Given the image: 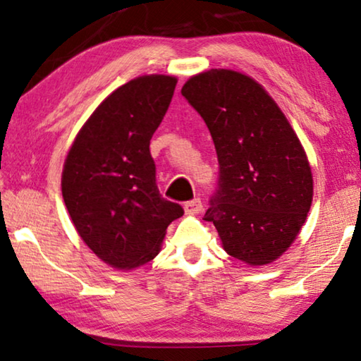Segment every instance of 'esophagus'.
<instances>
[{"mask_svg":"<svg viewBox=\"0 0 361 361\" xmlns=\"http://www.w3.org/2000/svg\"><path fill=\"white\" fill-rule=\"evenodd\" d=\"M183 207H185L186 214H200V212L202 211V202L200 197H196V200L185 202V206Z\"/></svg>","mask_w":361,"mask_h":361,"instance_id":"1","label":"esophagus"}]
</instances>
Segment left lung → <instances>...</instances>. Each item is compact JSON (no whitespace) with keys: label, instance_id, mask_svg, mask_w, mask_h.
Instances as JSON below:
<instances>
[{"label":"left lung","instance_id":"1","mask_svg":"<svg viewBox=\"0 0 361 361\" xmlns=\"http://www.w3.org/2000/svg\"><path fill=\"white\" fill-rule=\"evenodd\" d=\"M181 94L204 119L221 166L204 219L231 257L250 267L278 260L312 204V171L301 140L276 101L245 73L211 68L192 75Z\"/></svg>","mask_w":361,"mask_h":361}]
</instances>
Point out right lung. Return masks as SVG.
<instances>
[{
	"label": "right lung",
	"mask_w": 361,
	"mask_h": 361,
	"mask_svg": "<svg viewBox=\"0 0 361 361\" xmlns=\"http://www.w3.org/2000/svg\"><path fill=\"white\" fill-rule=\"evenodd\" d=\"M178 78L142 75L114 90L81 126L65 157L62 196L75 229L106 265L129 271L154 260L183 216L160 196L150 139Z\"/></svg>",
	"instance_id": "right-lung-1"
}]
</instances>
